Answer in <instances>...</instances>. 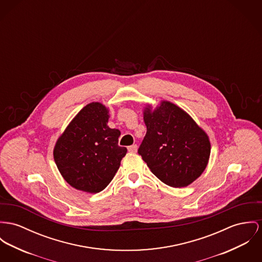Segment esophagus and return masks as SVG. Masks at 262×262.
I'll return each mask as SVG.
<instances>
[{
  "label": "esophagus",
  "instance_id": "1",
  "mask_svg": "<svg viewBox=\"0 0 262 262\" xmlns=\"http://www.w3.org/2000/svg\"><path fill=\"white\" fill-rule=\"evenodd\" d=\"M127 149H128V151L136 152V151H137V149H138V146H137V144H133V145L128 146V147H127Z\"/></svg>",
  "mask_w": 262,
  "mask_h": 262
}]
</instances>
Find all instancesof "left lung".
I'll use <instances>...</instances> for the list:
<instances>
[{
  "label": "left lung",
  "mask_w": 262,
  "mask_h": 262,
  "mask_svg": "<svg viewBox=\"0 0 262 262\" xmlns=\"http://www.w3.org/2000/svg\"><path fill=\"white\" fill-rule=\"evenodd\" d=\"M146 134L138 152L151 172L171 187H184L202 176L210 156L205 132L181 107L162 101L144 107Z\"/></svg>",
  "instance_id": "8db88e82"
}]
</instances>
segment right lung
I'll list each match as a JSON object with an SVG mask.
<instances>
[{
  "label": "right lung",
  "instance_id": "right-lung-1",
  "mask_svg": "<svg viewBox=\"0 0 262 262\" xmlns=\"http://www.w3.org/2000/svg\"><path fill=\"white\" fill-rule=\"evenodd\" d=\"M108 110L91 102L67 126L56 142L54 159L60 174L81 191L97 193L117 173L127 149L119 146L121 132L107 125Z\"/></svg>",
  "mask_w": 262,
  "mask_h": 262
}]
</instances>
